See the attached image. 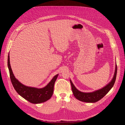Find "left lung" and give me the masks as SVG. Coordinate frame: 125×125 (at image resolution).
<instances>
[{
    "label": "left lung",
    "mask_w": 125,
    "mask_h": 125,
    "mask_svg": "<svg viewBox=\"0 0 125 125\" xmlns=\"http://www.w3.org/2000/svg\"><path fill=\"white\" fill-rule=\"evenodd\" d=\"M117 72V66L116 64L114 75L111 82H110L105 87L100 89V90H97L93 93H83L78 91L75 87V86L72 83V81L70 80V83H71V86H72V90L73 93V94L77 99L85 102L94 103L99 101L101 98H102L107 94L112 88V87L113 86L116 81Z\"/></svg>",
    "instance_id": "1"
}]
</instances>
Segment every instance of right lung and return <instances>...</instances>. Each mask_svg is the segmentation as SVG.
Here are the masks:
<instances>
[{
  "label": "right lung",
  "instance_id": "obj_1",
  "mask_svg": "<svg viewBox=\"0 0 125 125\" xmlns=\"http://www.w3.org/2000/svg\"><path fill=\"white\" fill-rule=\"evenodd\" d=\"M8 67L10 80L14 88L17 93L26 100L33 104H38L45 102L51 97L58 74L53 77L46 86L42 88H37L25 86L15 78L10 64L9 53L8 56Z\"/></svg>",
  "mask_w": 125,
  "mask_h": 125
}]
</instances>
